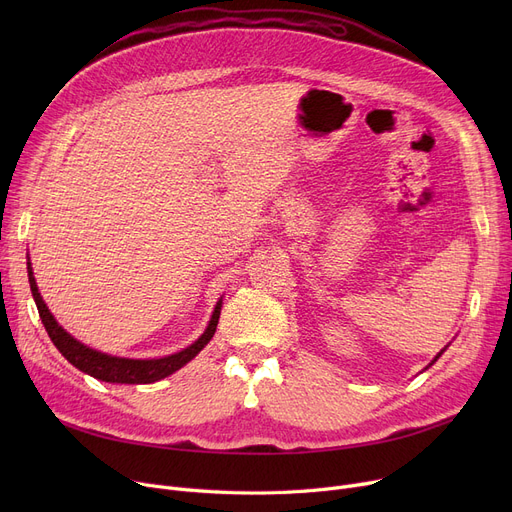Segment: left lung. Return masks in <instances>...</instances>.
<instances>
[{
    "label": "left lung",
    "mask_w": 512,
    "mask_h": 512,
    "mask_svg": "<svg viewBox=\"0 0 512 512\" xmlns=\"http://www.w3.org/2000/svg\"><path fill=\"white\" fill-rule=\"evenodd\" d=\"M438 357H440V355H438ZM438 357H436V359H438ZM436 359H434V361H436Z\"/></svg>",
    "instance_id": "left-lung-1"
}]
</instances>
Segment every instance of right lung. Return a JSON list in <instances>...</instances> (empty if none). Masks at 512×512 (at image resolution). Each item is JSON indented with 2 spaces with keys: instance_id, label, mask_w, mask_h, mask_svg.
I'll use <instances>...</instances> for the list:
<instances>
[{
  "instance_id": "add662e5",
  "label": "right lung",
  "mask_w": 512,
  "mask_h": 512,
  "mask_svg": "<svg viewBox=\"0 0 512 512\" xmlns=\"http://www.w3.org/2000/svg\"><path fill=\"white\" fill-rule=\"evenodd\" d=\"M29 282H31L33 299L39 309V317L58 351L76 369L93 375V378H97L101 382H110V384H151V382L168 378V375H172L174 371L184 367L188 361L195 359L203 351L205 344L213 338L215 328H218L220 309H222V301H220L218 305H215V311L211 315V321H209L207 330L203 332V336L195 344L186 346L184 351L164 357V359H145V361L143 359H122V357H110V355H103L99 351H93V348L80 344L62 326H58V321L53 319V315L49 313L47 305L41 299L31 263H29Z\"/></svg>"
}]
</instances>
